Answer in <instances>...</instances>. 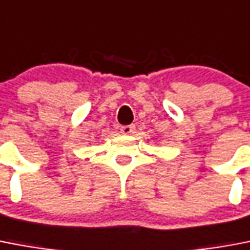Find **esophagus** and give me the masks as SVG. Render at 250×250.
<instances>
[{"instance_id":"34e87169","label":"esophagus","mask_w":250,"mask_h":250,"mask_svg":"<svg viewBox=\"0 0 250 250\" xmlns=\"http://www.w3.org/2000/svg\"><path fill=\"white\" fill-rule=\"evenodd\" d=\"M135 125H123V127H121V132L123 133V135H132L133 132H135Z\"/></svg>"}]
</instances>
